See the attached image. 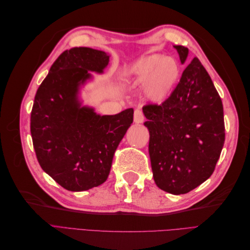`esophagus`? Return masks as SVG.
I'll return each mask as SVG.
<instances>
[{
	"label": "esophagus",
	"instance_id": "1",
	"mask_svg": "<svg viewBox=\"0 0 250 250\" xmlns=\"http://www.w3.org/2000/svg\"><path fill=\"white\" fill-rule=\"evenodd\" d=\"M144 119H145V117H144L142 110L140 109H135L134 110V116H133V120H134V123H143L144 122Z\"/></svg>",
	"mask_w": 250,
	"mask_h": 250
}]
</instances>
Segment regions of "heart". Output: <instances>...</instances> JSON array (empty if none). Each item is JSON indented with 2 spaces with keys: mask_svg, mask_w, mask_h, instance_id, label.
Returning <instances> with one entry per match:
<instances>
[{
  "mask_svg": "<svg viewBox=\"0 0 250 250\" xmlns=\"http://www.w3.org/2000/svg\"><path fill=\"white\" fill-rule=\"evenodd\" d=\"M125 75L134 83H143L144 98L158 104L168 99L177 85L180 66L173 57L149 54L128 65Z\"/></svg>",
  "mask_w": 250,
  "mask_h": 250,
  "instance_id": "b5f03b06",
  "label": "heart"
}]
</instances>
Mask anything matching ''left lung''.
I'll return each instance as SVG.
<instances>
[{
    "label": "left lung",
    "instance_id": "obj_1",
    "mask_svg": "<svg viewBox=\"0 0 250 250\" xmlns=\"http://www.w3.org/2000/svg\"><path fill=\"white\" fill-rule=\"evenodd\" d=\"M181 63L188 50L174 46ZM150 133L149 155L161 190L186 194L213 174L225 141L223 105L208 73L194 57L161 105L143 107Z\"/></svg>",
    "mask_w": 250,
    "mask_h": 250
}]
</instances>
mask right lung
<instances>
[{"label": "right lung", "instance_id": "add662e5", "mask_svg": "<svg viewBox=\"0 0 250 250\" xmlns=\"http://www.w3.org/2000/svg\"><path fill=\"white\" fill-rule=\"evenodd\" d=\"M106 53L86 47L62 52L37 89L30 130L42 169L65 190L86 191L102 185L113 154L133 121V109L97 115L81 106L78 89L88 71L102 73Z\"/></svg>", "mask_w": 250, "mask_h": 250}]
</instances>
